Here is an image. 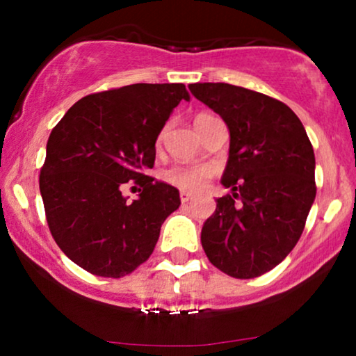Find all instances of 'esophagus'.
<instances>
[{
	"label": "esophagus",
	"mask_w": 356,
	"mask_h": 356,
	"mask_svg": "<svg viewBox=\"0 0 356 356\" xmlns=\"http://www.w3.org/2000/svg\"><path fill=\"white\" fill-rule=\"evenodd\" d=\"M192 194H189V192H181V202L182 204H187V202H191L192 201Z\"/></svg>",
	"instance_id": "obj_1"
}]
</instances>
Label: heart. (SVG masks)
<instances>
[{"label":"heart","instance_id":"b5f03b06","mask_svg":"<svg viewBox=\"0 0 356 356\" xmlns=\"http://www.w3.org/2000/svg\"><path fill=\"white\" fill-rule=\"evenodd\" d=\"M211 115L207 113H199L195 117V124L206 120ZM164 137V132L161 134L159 140ZM212 175H214V167L209 164H192V165H170L169 169H165L162 172V179L170 186L177 187V189L186 191V192H199L207 186V182L211 181Z\"/></svg>","mask_w":356,"mask_h":356}]
</instances>
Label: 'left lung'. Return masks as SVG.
<instances>
[{
	"label": "left lung",
	"instance_id": "obj_1",
	"mask_svg": "<svg viewBox=\"0 0 356 356\" xmlns=\"http://www.w3.org/2000/svg\"><path fill=\"white\" fill-rule=\"evenodd\" d=\"M231 134L219 197L201 243L216 268L238 280L271 271L303 234L316 195L314 152L303 124L283 102L229 83H192Z\"/></svg>",
	"mask_w": 356,
	"mask_h": 356
}]
</instances>
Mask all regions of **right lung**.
Listing matches in <instances>:
<instances>
[{"mask_svg":"<svg viewBox=\"0 0 356 356\" xmlns=\"http://www.w3.org/2000/svg\"><path fill=\"white\" fill-rule=\"evenodd\" d=\"M189 100L184 83H134L83 97L48 137L40 170L48 227L75 264L102 277L130 275L152 254L179 191L145 175L170 112ZM129 180L141 189L129 203Z\"/></svg>","mask_w":356,"mask_h":356,"instance_id":"1","label":"right lung"}]
</instances>
